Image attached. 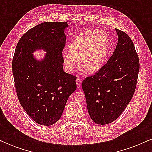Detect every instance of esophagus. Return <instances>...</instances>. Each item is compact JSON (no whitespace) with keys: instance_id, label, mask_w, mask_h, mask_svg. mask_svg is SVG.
Wrapping results in <instances>:
<instances>
[{"instance_id":"34e87169","label":"esophagus","mask_w":152,"mask_h":152,"mask_svg":"<svg viewBox=\"0 0 152 152\" xmlns=\"http://www.w3.org/2000/svg\"><path fill=\"white\" fill-rule=\"evenodd\" d=\"M76 84H77V87H78V88H81V78L78 77L77 78H76Z\"/></svg>"}]
</instances>
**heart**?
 Instances as JSON below:
<instances>
[{
    "label": "heart",
    "instance_id": "obj_1",
    "mask_svg": "<svg viewBox=\"0 0 152 152\" xmlns=\"http://www.w3.org/2000/svg\"><path fill=\"white\" fill-rule=\"evenodd\" d=\"M109 41L103 31H82L70 43L68 49L63 52L66 69L73 72L78 64L86 73L93 74L100 70L105 62Z\"/></svg>",
    "mask_w": 152,
    "mask_h": 152
}]
</instances>
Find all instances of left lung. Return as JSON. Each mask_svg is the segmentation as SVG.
<instances>
[{
	"mask_svg": "<svg viewBox=\"0 0 152 152\" xmlns=\"http://www.w3.org/2000/svg\"><path fill=\"white\" fill-rule=\"evenodd\" d=\"M118 43L107 63L82 82L91 118L98 124L111 123L133 97L139 71V57L132 39L116 29Z\"/></svg>",
	"mask_w": 152,
	"mask_h": 152,
	"instance_id": "left-lung-1",
	"label": "left lung"
}]
</instances>
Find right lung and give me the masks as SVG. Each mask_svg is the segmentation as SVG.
Segmentation results:
<instances>
[{"label": "right lung", "mask_w": 152, "mask_h": 152, "mask_svg": "<svg viewBox=\"0 0 152 152\" xmlns=\"http://www.w3.org/2000/svg\"><path fill=\"white\" fill-rule=\"evenodd\" d=\"M66 27V22H45L31 28L19 40L12 61L19 102L34 121L43 126L58 121L76 89V76L63 70ZM38 48L47 52L41 62L32 54Z\"/></svg>", "instance_id": "right-lung-1"}]
</instances>
